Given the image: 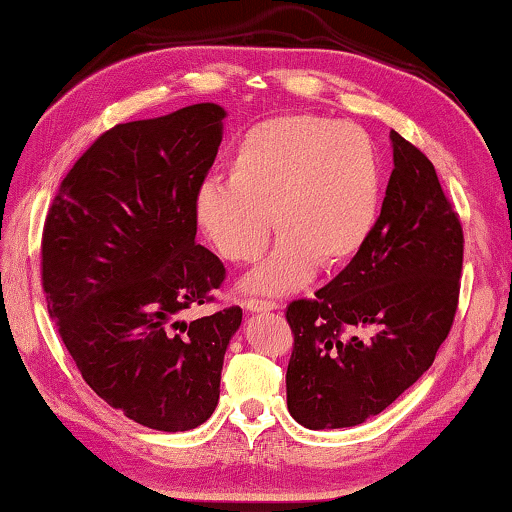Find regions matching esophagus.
Wrapping results in <instances>:
<instances>
[{
  "mask_svg": "<svg viewBox=\"0 0 512 512\" xmlns=\"http://www.w3.org/2000/svg\"><path fill=\"white\" fill-rule=\"evenodd\" d=\"M243 308H246L248 313H269V311H276V304L273 301H264V299H246L243 301Z\"/></svg>",
  "mask_w": 512,
  "mask_h": 512,
  "instance_id": "esophagus-1",
  "label": "esophagus"
}]
</instances>
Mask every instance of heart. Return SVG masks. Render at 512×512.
I'll use <instances>...</instances> for the list:
<instances>
[{"mask_svg": "<svg viewBox=\"0 0 512 512\" xmlns=\"http://www.w3.org/2000/svg\"><path fill=\"white\" fill-rule=\"evenodd\" d=\"M229 181L208 178L194 194V218L218 253L248 264L264 253L271 215L280 241L250 271L243 290L287 294L318 264H350L376 229L383 164L362 127L313 113L255 122L227 160Z\"/></svg>", "mask_w": 512, "mask_h": 512, "instance_id": "heart-1", "label": "heart"}]
</instances>
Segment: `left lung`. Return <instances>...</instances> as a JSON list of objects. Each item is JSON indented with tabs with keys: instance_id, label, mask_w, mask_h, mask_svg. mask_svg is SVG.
Returning <instances> with one entry per match:
<instances>
[{
	"instance_id": "8db88e82",
	"label": "left lung",
	"mask_w": 512,
	"mask_h": 512,
	"mask_svg": "<svg viewBox=\"0 0 512 512\" xmlns=\"http://www.w3.org/2000/svg\"><path fill=\"white\" fill-rule=\"evenodd\" d=\"M394 169L369 243L315 299L287 306V410L306 429L357 427L434 364L455 320L464 234L436 169L390 132Z\"/></svg>"
}]
</instances>
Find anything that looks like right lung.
<instances>
[{
    "instance_id": "obj_1",
    "label": "right lung",
    "mask_w": 512,
    "mask_h": 512,
    "mask_svg": "<svg viewBox=\"0 0 512 512\" xmlns=\"http://www.w3.org/2000/svg\"><path fill=\"white\" fill-rule=\"evenodd\" d=\"M227 111L204 102L115 125L60 185L41 241L48 313L92 390L157 431L204 424L239 306L187 322L225 266L194 243V194Z\"/></svg>"
}]
</instances>
